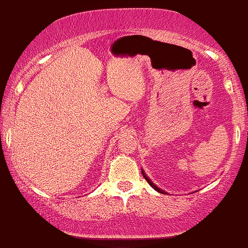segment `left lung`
I'll list each match as a JSON object with an SVG mask.
<instances>
[{
    "mask_svg": "<svg viewBox=\"0 0 248 248\" xmlns=\"http://www.w3.org/2000/svg\"><path fill=\"white\" fill-rule=\"evenodd\" d=\"M141 173H142V176H144V177H145V179H146V181H147V183H148V184H150V186H152V187H153V189H155V190H157V191H158V192H160V194H166V192H165V191H164V190L159 189V187H158L157 186H155V183H153V182H152V181H151V179H150V178H148V177H147V174H146V173H145V171H144V170H142V169H141Z\"/></svg>",
    "mask_w": 248,
    "mask_h": 248,
    "instance_id": "obj_1",
    "label": "left lung"
}]
</instances>
